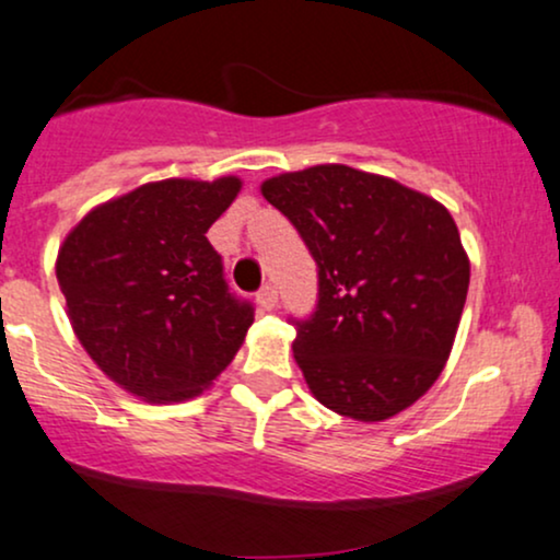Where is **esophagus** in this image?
<instances>
[{"instance_id": "obj_1", "label": "esophagus", "mask_w": 560, "mask_h": 560, "mask_svg": "<svg viewBox=\"0 0 560 560\" xmlns=\"http://www.w3.org/2000/svg\"><path fill=\"white\" fill-rule=\"evenodd\" d=\"M276 302H279V292H276L273 284H262L258 292V305L262 310H273Z\"/></svg>"}]
</instances>
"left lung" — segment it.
I'll return each mask as SVG.
<instances>
[{"label": "left lung", "instance_id": "left-lung-1", "mask_svg": "<svg viewBox=\"0 0 560 560\" xmlns=\"http://www.w3.org/2000/svg\"><path fill=\"white\" fill-rule=\"evenodd\" d=\"M318 262V305L294 320V360L323 407L381 422L446 365L469 289L451 213L396 179L345 164L260 185Z\"/></svg>", "mask_w": 560, "mask_h": 560}]
</instances>
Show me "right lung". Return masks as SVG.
<instances>
[{"label": "right lung", "instance_id": "1", "mask_svg": "<svg viewBox=\"0 0 560 560\" xmlns=\"http://www.w3.org/2000/svg\"><path fill=\"white\" fill-rule=\"evenodd\" d=\"M242 182L161 179L83 215L57 255L72 331L127 394L187 401L226 370L253 326L206 232Z\"/></svg>", "mask_w": 560, "mask_h": 560}]
</instances>
